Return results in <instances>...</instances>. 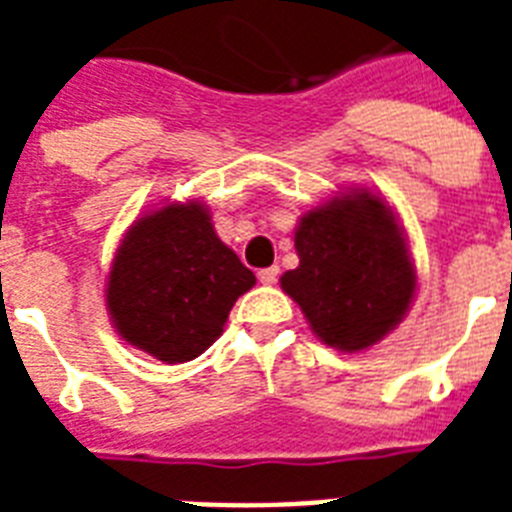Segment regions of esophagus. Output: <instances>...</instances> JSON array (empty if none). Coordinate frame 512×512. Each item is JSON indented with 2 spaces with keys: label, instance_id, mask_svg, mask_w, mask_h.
I'll return each mask as SVG.
<instances>
[{
  "label": "esophagus",
  "instance_id": "esophagus-1",
  "mask_svg": "<svg viewBox=\"0 0 512 512\" xmlns=\"http://www.w3.org/2000/svg\"><path fill=\"white\" fill-rule=\"evenodd\" d=\"M257 279H260V284H276V279H279V268H276V265L263 268V271H257Z\"/></svg>",
  "mask_w": 512,
  "mask_h": 512
}]
</instances>
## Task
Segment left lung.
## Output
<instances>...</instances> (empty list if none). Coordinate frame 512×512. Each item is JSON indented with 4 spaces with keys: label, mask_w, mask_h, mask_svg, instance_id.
Returning a JSON list of instances; mask_svg holds the SVG:
<instances>
[{
    "label": "left lung",
    "mask_w": 512,
    "mask_h": 512,
    "mask_svg": "<svg viewBox=\"0 0 512 512\" xmlns=\"http://www.w3.org/2000/svg\"><path fill=\"white\" fill-rule=\"evenodd\" d=\"M295 249L300 265L281 276V289L332 348H369L409 311L417 273L396 215L377 193L350 188L305 212Z\"/></svg>",
    "instance_id": "left-lung-1"
}]
</instances>
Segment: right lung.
<instances>
[{
	"instance_id": "right-lung-1",
	"label": "right lung",
	"mask_w": 512,
	"mask_h": 512,
	"mask_svg": "<svg viewBox=\"0 0 512 512\" xmlns=\"http://www.w3.org/2000/svg\"><path fill=\"white\" fill-rule=\"evenodd\" d=\"M255 273L217 239L201 201L164 204L124 233L108 273L116 332L159 361L183 364L223 335Z\"/></svg>"
}]
</instances>
